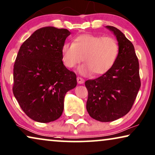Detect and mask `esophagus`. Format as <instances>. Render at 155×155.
Masks as SVG:
<instances>
[{"label":"esophagus","instance_id":"34e87169","mask_svg":"<svg viewBox=\"0 0 155 155\" xmlns=\"http://www.w3.org/2000/svg\"><path fill=\"white\" fill-rule=\"evenodd\" d=\"M76 79H77L78 84H82L84 83V79H82L81 77H79V76H78V77L76 78Z\"/></svg>","mask_w":155,"mask_h":155}]
</instances>
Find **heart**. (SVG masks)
<instances>
[{"instance_id":"b5f03b06","label":"heart","mask_w":155,"mask_h":155,"mask_svg":"<svg viewBox=\"0 0 155 155\" xmlns=\"http://www.w3.org/2000/svg\"><path fill=\"white\" fill-rule=\"evenodd\" d=\"M61 52L65 67L72 69L84 61L85 64L80 67V73L100 76L107 73L114 65L118 56L119 45L111 37L83 34L76 37L72 45H64Z\"/></svg>"}]
</instances>
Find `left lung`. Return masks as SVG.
<instances>
[{"label": "left lung", "mask_w": 155, "mask_h": 155, "mask_svg": "<svg viewBox=\"0 0 155 155\" xmlns=\"http://www.w3.org/2000/svg\"><path fill=\"white\" fill-rule=\"evenodd\" d=\"M106 28L116 37L118 56L107 73L85 82L88 93L86 110L91 117L101 122H110L126 115L141 86L139 61L133 45L118 29Z\"/></svg>", "instance_id": "obj_1"}]
</instances>
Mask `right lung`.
Returning a JSON list of instances; mask_svg holds the SVG:
<instances>
[{"label": "right lung", "mask_w": 155, "mask_h": 155, "mask_svg": "<svg viewBox=\"0 0 155 155\" xmlns=\"http://www.w3.org/2000/svg\"><path fill=\"white\" fill-rule=\"evenodd\" d=\"M71 32L45 27L20 47L13 69L14 96L31 119L56 120L62 114L66 93L75 88L76 76L64 65L61 47Z\"/></svg>", "instance_id": "obj_1"}]
</instances>
